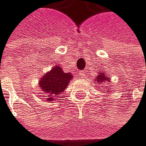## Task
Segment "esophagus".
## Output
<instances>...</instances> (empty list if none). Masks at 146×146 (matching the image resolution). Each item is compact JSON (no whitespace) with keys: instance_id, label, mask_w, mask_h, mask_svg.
I'll use <instances>...</instances> for the list:
<instances>
[{"instance_id":"34e87169","label":"esophagus","mask_w":146,"mask_h":146,"mask_svg":"<svg viewBox=\"0 0 146 146\" xmlns=\"http://www.w3.org/2000/svg\"><path fill=\"white\" fill-rule=\"evenodd\" d=\"M85 74H86L85 72H84V71H82V72H79V75H80V77H81V78H84V77L86 76V75H85Z\"/></svg>"}]
</instances>
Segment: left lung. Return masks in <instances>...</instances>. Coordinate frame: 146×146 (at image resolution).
Returning <instances> with one entry per match:
<instances>
[{
  "label": "left lung",
  "instance_id": "left-lung-1",
  "mask_svg": "<svg viewBox=\"0 0 146 146\" xmlns=\"http://www.w3.org/2000/svg\"><path fill=\"white\" fill-rule=\"evenodd\" d=\"M109 80H110V78L106 74H104L103 72H99V75L95 79V82H96V83H103V82L105 83V82H109Z\"/></svg>",
  "mask_w": 146,
  "mask_h": 146
}]
</instances>
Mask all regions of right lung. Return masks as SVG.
Returning a JSON list of instances; mask_svg holds the SVG:
<instances>
[{
  "mask_svg": "<svg viewBox=\"0 0 146 146\" xmlns=\"http://www.w3.org/2000/svg\"><path fill=\"white\" fill-rule=\"evenodd\" d=\"M72 78L74 77L70 72H64L60 66L55 65L39 80V87L41 91L47 95L45 96L47 97L46 99L48 101H52L64 91Z\"/></svg>",
  "mask_w": 146,
  "mask_h": 146,
  "instance_id": "obj_1",
  "label": "right lung"
}]
</instances>
